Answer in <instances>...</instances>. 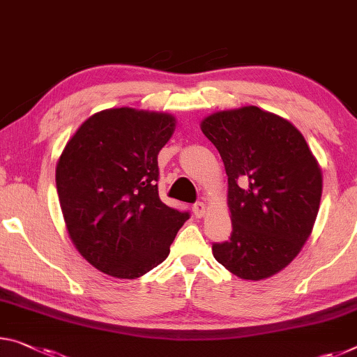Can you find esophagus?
Wrapping results in <instances>:
<instances>
[{
	"label": "esophagus",
	"mask_w": 357,
	"mask_h": 357,
	"mask_svg": "<svg viewBox=\"0 0 357 357\" xmlns=\"http://www.w3.org/2000/svg\"><path fill=\"white\" fill-rule=\"evenodd\" d=\"M192 209H194L195 218H203L206 214V205L203 202H197Z\"/></svg>",
	"instance_id": "1"
}]
</instances>
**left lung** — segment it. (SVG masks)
<instances>
[{
	"label": "left lung",
	"instance_id": "left-lung-1",
	"mask_svg": "<svg viewBox=\"0 0 357 357\" xmlns=\"http://www.w3.org/2000/svg\"><path fill=\"white\" fill-rule=\"evenodd\" d=\"M229 176L230 238L213 256L243 280L278 273L301 252L318 216L322 176L302 133L257 106L202 122Z\"/></svg>",
	"mask_w": 357,
	"mask_h": 357
}]
</instances>
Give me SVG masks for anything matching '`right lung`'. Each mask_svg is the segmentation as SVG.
Here are the masks:
<instances>
[{
	"instance_id": "right-lung-1",
	"label": "right lung",
	"mask_w": 357,
	"mask_h": 357,
	"mask_svg": "<svg viewBox=\"0 0 357 357\" xmlns=\"http://www.w3.org/2000/svg\"><path fill=\"white\" fill-rule=\"evenodd\" d=\"M173 132V116L116 107L89 117L61 152L55 183L68 231L106 275L148 273L190 218L158 197L157 155Z\"/></svg>"
}]
</instances>
